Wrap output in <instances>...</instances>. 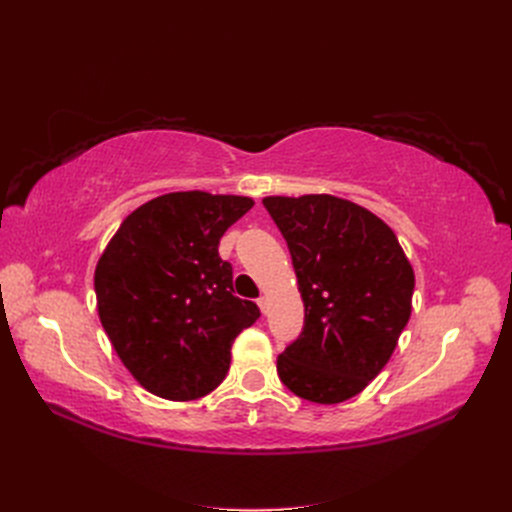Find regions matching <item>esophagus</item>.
I'll return each mask as SVG.
<instances>
[{"instance_id":"obj_1","label":"esophagus","mask_w":512,"mask_h":512,"mask_svg":"<svg viewBox=\"0 0 512 512\" xmlns=\"http://www.w3.org/2000/svg\"><path fill=\"white\" fill-rule=\"evenodd\" d=\"M258 307H260L262 314H267L269 312V299L267 297H260L258 299Z\"/></svg>"}]
</instances>
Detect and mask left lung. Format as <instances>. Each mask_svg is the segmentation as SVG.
Returning <instances> with one entry per match:
<instances>
[{"instance_id": "1", "label": "left lung", "mask_w": 512, "mask_h": 512, "mask_svg": "<svg viewBox=\"0 0 512 512\" xmlns=\"http://www.w3.org/2000/svg\"><path fill=\"white\" fill-rule=\"evenodd\" d=\"M262 205L288 243L305 305L277 374L297 397L339 404L389 363L410 320L414 271L395 232L350 200L269 196Z\"/></svg>"}]
</instances>
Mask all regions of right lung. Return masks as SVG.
<instances>
[{
	"label": "right lung",
	"mask_w": 512,
	"mask_h": 512,
	"mask_svg": "<svg viewBox=\"0 0 512 512\" xmlns=\"http://www.w3.org/2000/svg\"><path fill=\"white\" fill-rule=\"evenodd\" d=\"M252 207L245 196L164 194L132 211L106 245L94 277L100 322L149 393L190 401L226 378L232 342L260 309L235 297L218 245Z\"/></svg>",
	"instance_id": "add662e5"
}]
</instances>
